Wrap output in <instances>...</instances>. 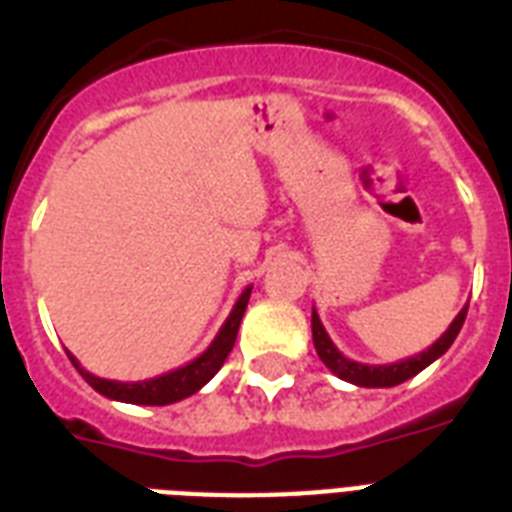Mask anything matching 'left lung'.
<instances>
[{
	"instance_id": "obj_1",
	"label": "left lung",
	"mask_w": 512,
	"mask_h": 512,
	"mask_svg": "<svg viewBox=\"0 0 512 512\" xmlns=\"http://www.w3.org/2000/svg\"><path fill=\"white\" fill-rule=\"evenodd\" d=\"M465 316H468V305L454 316V321L449 324V329H446L444 335L438 337L428 350L417 353V356L401 358V361H396V364H358V361L345 358L340 350H337V345L332 342V337L327 335L324 324H321L319 313H316V308H313L311 313L313 345H316V353H319L321 361L327 364L329 372L337 374L340 380L353 382V385H358V388H393V385H401V382H406L409 377H414V374H420L422 369L433 364L436 358L444 356L446 350L452 348L454 337L460 335L462 324H465Z\"/></svg>"
}]
</instances>
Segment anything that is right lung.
<instances>
[{
    "label": "right lung",
    "mask_w": 512,
    "mask_h": 512,
    "mask_svg": "<svg viewBox=\"0 0 512 512\" xmlns=\"http://www.w3.org/2000/svg\"><path fill=\"white\" fill-rule=\"evenodd\" d=\"M249 295H252V287H247L239 295L233 311L228 313V319L220 327V332L215 335V340L209 342V348L196 356L193 361H188L185 366H177L172 372H164L159 377H151V380H138V382H119V380H103V377H95L92 372H87L79 361H76L71 353V364L76 366V372L82 374L84 380L90 382L92 388L98 390L100 396L111 398V401H124V404H143V406H167L175 404V401H183V398L193 396L196 390H201L212 377L217 374V369L225 364V358L233 350V342L239 335L241 316L247 311Z\"/></svg>",
    "instance_id": "add662e5"
}]
</instances>
